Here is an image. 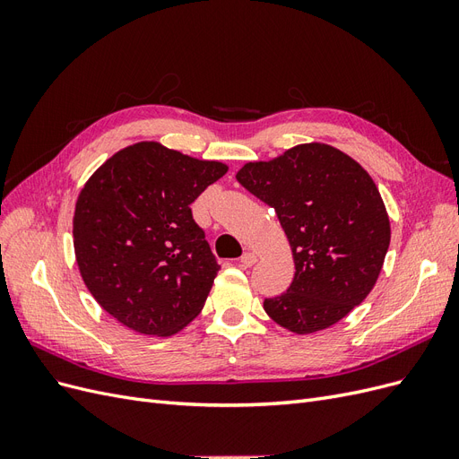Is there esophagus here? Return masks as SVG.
<instances>
[{
  "instance_id": "obj_1",
  "label": "esophagus",
  "mask_w": 459,
  "mask_h": 459,
  "mask_svg": "<svg viewBox=\"0 0 459 459\" xmlns=\"http://www.w3.org/2000/svg\"><path fill=\"white\" fill-rule=\"evenodd\" d=\"M256 260H258V256H256L255 253L248 251V253H245V255L241 256V266H243V268H251Z\"/></svg>"
}]
</instances>
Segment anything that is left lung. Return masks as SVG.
Here are the masks:
<instances>
[{
    "label": "left lung",
    "instance_id": "1",
    "mask_svg": "<svg viewBox=\"0 0 459 459\" xmlns=\"http://www.w3.org/2000/svg\"><path fill=\"white\" fill-rule=\"evenodd\" d=\"M235 178L273 208L293 251V283L264 300V310L297 335L341 322L371 293L391 243L371 176L346 152L314 142L247 162Z\"/></svg>",
    "mask_w": 459,
    "mask_h": 459
}]
</instances>
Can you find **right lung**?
Here are the masks:
<instances>
[{
  "instance_id": "obj_1",
  "label": "right lung",
  "mask_w": 459,
  "mask_h": 459,
  "mask_svg": "<svg viewBox=\"0 0 459 459\" xmlns=\"http://www.w3.org/2000/svg\"><path fill=\"white\" fill-rule=\"evenodd\" d=\"M226 172L224 162L140 142L82 187L73 220L78 270L122 325L170 337L199 316L220 266L189 204Z\"/></svg>"
}]
</instances>
